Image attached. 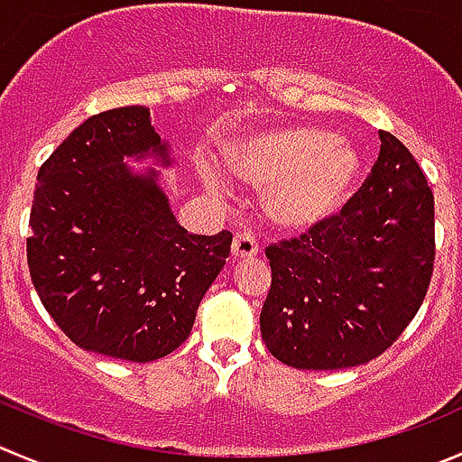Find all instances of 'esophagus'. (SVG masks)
I'll use <instances>...</instances> for the list:
<instances>
[{
	"label": "esophagus",
	"mask_w": 462,
	"mask_h": 462,
	"mask_svg": "<svg viewBox=\"0 0 462 462\" xmlns=\"http://www.w3.org/2000/svg\"><path fill=\"white\" fill-rule=\"evenodd\" d=\"M259 253V245L254 241V236L250 232H239L232 241V257L239 262V259H250Z\"/></svg>",
	"instance_id": "34e87169"
}]
</instances>
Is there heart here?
<instances>
[{
	"label": "heart",
	"mask_w": 462,
	"mask_h": 462,
	"mask_svg": "<svg viewBox=\"0 0 462 462\" xmlns=\"http://www.w3.org/2000/svg\"><path fill=\"white\" fill-rule=\"evenodd\" d=\"M227 171L259 191L271 226L304 232L334 217L350 199L361 160L343 137L318 126H275L230 142L223 149ZM209 189H221L214 171H203Z\"/></svg>",
	"instance_id": "heart-1"
}]
</instances>
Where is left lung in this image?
Segmentation results:
<instances>
[{"mask_svg":"<svg viewBox=\"0 0 462 462\" xmlns=\"http://www.w3.org/2000/svg\"><path fill=\"white\" fill-rule=\"evenodd\" d=\"M340 214L266 248L271 291L259 316L268 352L300 370L364 365L386 352L427 295L436 257L433 191L386 131Z\"/></svg>","mask_w":462,"mask_h":462,"instance_id":"8db88e82","label":"left lung"}]
</instances>
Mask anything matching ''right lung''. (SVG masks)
I'll list each match as a JSON object with an SVG mask.
<instances>
[{
    "instance_id": "obj_1",
    "label": "right lung",
    "mask_w": 462,
    "mask_h": 462,
    "mask_svg": "<svg viewBox=\"0 0 462 462\" xmlns=\"http://www.w3.org/2000/svg\"><path fill=\"white\" fill-rule=\"evenodd\" d=\"M149 155L171 167L149 107L85 119L40 167L26 239L35 291L71 343L135 364L162 359L189 338L232 245L227 230L189 235L158 171L124 164Z\"/></svg>"
}]
</instances>
